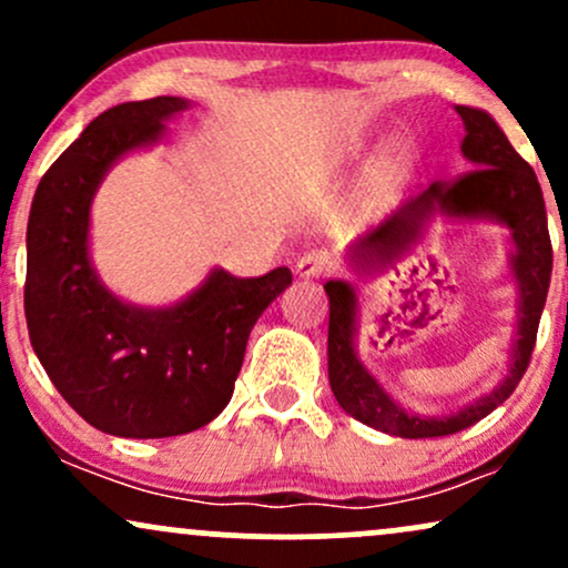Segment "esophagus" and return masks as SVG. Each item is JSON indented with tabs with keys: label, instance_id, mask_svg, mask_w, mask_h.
<instances>
[{
	"label": "esophagus",
	"instance_id": "esophagus-1",
	"mask_svg": "<svg viewBox=\"0 0 568 568\" xmlns=\"http://www.w3.org/2000/svg\"><path fill=\"white\" fill-rule=\"evenodd\" d=\"M331 264H334V262H331L328 253L310 251V253H304V256L296 262V275L304 277V280L321 277V275H325V272L331 270Z\"/></svg>",
	"mask_w": 568,
	"mask_h": 568
}]
</instances>
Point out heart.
<instances>
[{"label":"heart","instance_id":"1","mask_svg":"<svg viewBox=\"0 0 568 568\" xmlns=\"http://www.w3.org/2000/svg\"><path fill=\"white\" fill-rule=\"evenodd\" d=\"M352 152L355 154L366 152V143H355ZM414 160H416L414 149L406 146V143H395V146L379 160V165L374 168V175H371V186H374V192L382 194L387 192V189L400 184V181H406L410 171H414Z\"/></svg>","mask_w":568,"mask_h":568}]
</instances>
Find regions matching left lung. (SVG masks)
<instances>
[{"instance_id":"left-lung-1","label":"left lung","mask_w":568,"mask_h":568,"mask_svg":"<svg viewBox=\"0 0 568 568\" xmlns=\"http://www.w3.org/2000/svg\"><path fill=\"white\" fill-rule=\"evenodd\" d=\"M465 122L462 158L473 171L454 181H435L419 197L363 234L344 253V264L357 277L376 275L429 234L433 221L443 216L452 224H499L510 230L513 251L507 253V275L518 288L515 328L507 371L497 387L448 414H416L395 400L366 368L357 352L361 302L349 280H328V382L338 406L363 425L395 438H440L475 425L505 403L529 368L537 342L547 288H550L552 247L547 213L537 173L510 146L507 135L484 109L454 106Z\"/></svg>"}]
</instances>
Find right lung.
Returning <instances> with one entry per match:
<instances>
[{
	"label": "right lung",
	"instance_id": "obj_1",
	"mask_svg": "<svg viewBox=\"0 0 568 568\" xmlns=\"http://www.w3.org/2000/svg\"><path fill=\"white\" fill-rule=\"evenodd\" d=\"M189 98L128 101L98 114L39 181L26 230V325L50 382L88 425L116 438H171L205 427L234 393L262 312L291 285L207 277L168 306H139L106 288L90 253L98 186L128 154L165 139Z\"/></svg>",
	"mask_w": 568,
	"mask_h": 568
}]
</instances>
